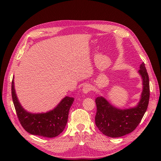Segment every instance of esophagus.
<instances>
[{
	"instance_id": "1",
	"label": "esophagus",
	"mask_w": 161,
	"mask_h": 161,
	"mask_svg": "<svg viewBox=\"0 0 161 161\" xmlns=\"http://www.w3.org/2000/svg\"><path fill=\"white\" fill-rule=\"evenodd\" d=\"M91 86L89 85H85L83 86V88H82V91H83L85 93H88L89 92L91 91Z\"/></svg>"
}]
</instances>
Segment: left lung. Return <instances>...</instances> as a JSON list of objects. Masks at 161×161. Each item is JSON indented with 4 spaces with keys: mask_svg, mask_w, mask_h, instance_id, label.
I'll list each match as a JSON object with an SVG mask.
<instances>
[{
    "mask_svg": "<svg viewBox=\"0 0 161 161\" xmlns=\"http://www.w3.org/2000/svg\"><path fill=\"white\" fill-rule=\"evenodd\" d=\"M138 72L143 80V91L138 105L134 108L119 109L114 108L105 98L97 97L95 124L102 133L111 138H118L133 131L142 120L147 109L150 98L149 77L144 62Z\"/></svg>",
    "mask_w": 161,
    "mask_h": 161,
    "instance_id": "obj_1",
    "label": "left lung"
}]
</instances>
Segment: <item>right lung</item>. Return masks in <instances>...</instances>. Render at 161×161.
<instances>
[{
  "mask_svg": "<svg viewBox=\"0 0 161 161\" xmlns=\"http://www.w3.org/2000/svg\"><path fill=\"white\" fill-rule=\"evenodd\" d=\"M11 94L19 122L28 133L43 137L53 138L64 130L74 98L66 97L53 110L46 114H33L24 110L19 103L14 89L13 79L11 83Z\"/></svg>",
  "mask_w": 161,
  "mask_h": 161,
  "instance_id": "1",
  "label": "right lung"
}]
</instances>
